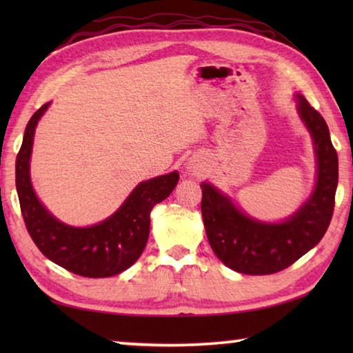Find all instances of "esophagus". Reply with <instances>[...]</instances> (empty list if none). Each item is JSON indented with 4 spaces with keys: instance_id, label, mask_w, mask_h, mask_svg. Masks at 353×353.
Segmentation results:
<instances>
[{
    "instance_id": "obj_1",
    "label": "esophagus",
    "mask_w": 353,
    "mask_h": 353,
    "mask_svg": "<svg viewBox=\"0 0 353 353\" xmlns=\"http://www.w3.org/2000/svg\"><path fill=\"white\" fill-rule=\"evenodd\" d=\"M187 168H188V170H196V168H198V165H196V163L193 162V160L190 159L188 163H187Z\"/></svg>"
}]
</instances>
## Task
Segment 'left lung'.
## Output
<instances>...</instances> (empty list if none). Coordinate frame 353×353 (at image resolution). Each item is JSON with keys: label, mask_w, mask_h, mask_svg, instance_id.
<instances>
[{"label": "left lung", "mask_w": 353, "mask_h": 353, "mask_svg": "<svg viewBox=\"0 0 353 353\" xmlns=\"http://www.w3.org/2000/svg\"><path fill=\"white\" fill-rule=\"evenodd\" d=\"M297 113L312 135L316 183L299 210L280 223H263L240 210L229 196L202 182L201 212L208 243L227 268L266 276L291 266L318 244L330 224L338 187V155L325 119L296 93Z\"/></svg>", "instance_id": "8db88e82"}]
</instances>
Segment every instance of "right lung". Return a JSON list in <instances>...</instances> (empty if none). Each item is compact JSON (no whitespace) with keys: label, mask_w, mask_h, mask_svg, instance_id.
<instances>
[{"label":"right lung","mask_w":353,"mask_h":353,"mask_svg":"<svg viewBox=\"0 0 353 353\" xmlns=\"http://www.w3.org/2000/svg\"><path fill=\"white\" fill-rule=\"evenodd\" d=\"M48 107L50 103L41 105L29 119L15 162L17 193L26 229L40 252L63 270L90 279L117 276L140 259L149 236V214L155 204L168 198L176 188L179 172L140 182L121 207L98 224H65L41 204L29 172L35 128Z\"/></svg>","instance_id":"right-lung-1"}]
</instances>
